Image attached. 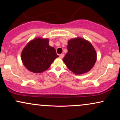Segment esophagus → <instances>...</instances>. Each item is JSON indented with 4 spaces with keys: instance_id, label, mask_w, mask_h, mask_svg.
Returning <instances> with one entry per match:
<instances>
[{
    "instance_id": "34e87169",
    "label": "esophagus",
    "mask_w": 120,
    "mask_h": 120,
    "mask_svg": "<svg viewBox=\"0 0 120 120\" xmlns=\"http://www.w3.org/2000/svg\"><path fill=\"white\" fill-rule=\"evenodd\" d=\"M60 56V58H61V59H63V57H64V53H61V54H60V56Z\"/></svg>"
}]
</instances>
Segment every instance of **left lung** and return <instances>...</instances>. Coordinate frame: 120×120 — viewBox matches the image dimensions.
I'll return each mask as SVG.
<instances>
[{
  "instance_id": "obj_1",
  "label": "left lung",
  "mask_w": 120,
  "mask_h": 120,
  "mask_svg": "<svg viewBox=\"0 0 120 120\" xmlns=\"http://www.w3.org/2000/svg\"><path fill=\"white\" fill-rule=\"evenodd\" d=\"M68 52L63 60L70 71L81 74L90 71L96 60V53L89 41L76 38L68 41Z\"/></svg>"
}]
</instances>
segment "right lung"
<instances>
[{"label": "right lung", "instance_id": "1", "mask_svg": "<svg viewBox=\"0 0 120 120\" xmlns=\"http://www.w3.org/2000/svg\"><path fill=\"white\" fill-rule=\"evenodd\" d=\"M49 40L37 38L30 41L21 53L23 64L34 73L48 69L55 59L59 57L53 47L49 46Z\"/></svg>", "mask_w": 120, "mask_h": 120}]
</instances>
